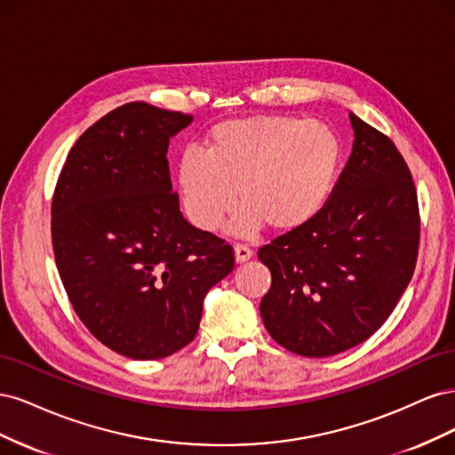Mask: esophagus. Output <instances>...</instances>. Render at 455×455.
Returning a JSON list of instances; mask_svg holds the SVG:
<instances>
[{"instance_id":"esophagus-1","label":"esophagus","mask_w":455,"mask_h":455,"mask_svg":"<svg viewBox=\"0 0 455 455\" xmlns=\"http://www.w3.org/2000/svg\"><path fill=\"white\" fill-rule=\"evenodd\" d=\"M233 251H235V259L239 261V264H241V261H246V259H251L252 258V249H249V246H246V244H243V243H237L235 246H233Z\"/></svg>"}]
</instances>
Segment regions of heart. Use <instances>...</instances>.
<instances>
[{
  "label": "heart",
  "instance_id": "obj_1",
  "mask_svg": "<svg viewBox=\"0 0 455 455\" xmlns=\"http://www.w3.org/2000/svg\"><path fill=\"white\" fill-rule=\"evenodd\" d=\"M341 142L321 121L256 116L218 123L206 151L188 149L178 164V188L188 218L214 231L243 209L239 226L264 224L296 231L321 214L341 167Z\"/></svg>",
  "mask_w": 455,
  "mask_h": 455
}]
</instances>
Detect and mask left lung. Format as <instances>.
<instances>
[{
	"mask_svg": "<svg viewBox=\"0 0 455 455\" xmlns=\"http://www.w3.org/2000/svg\"><path fill=\"white\" fill-rule=\"evenodd\" d=\"M353 151L313 222L258 251L271 271L259 315L269 336L301 356H330L389 319L419 249L416 184L401 151L355 114Z\"/></svg>",
	"mask_w": 455,
	"mask_h": 455,
	"instance_id": "left-lung-1",
	"label": "left lung"
}]
</instances>
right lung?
<instances>
[{
  "label": "right lung",
  "mask_w": 455,
  "mask_h": 455,
  "mask_svg": "<svg viewBox=\"0 0 455 455\" xmlns=\"http://www.w3.org/2000/svg\"><path fill=\"white\" fill-rule=\"evenodd\" d=\"M191 116L119 106L79 136L51 204L64 291L89 332L136 361L196 338L203 298L235 266L226 239L191 226L169 171V139Z\"/></svg>",
  "instance_id": "right-lung-1"
}]
</instances>
